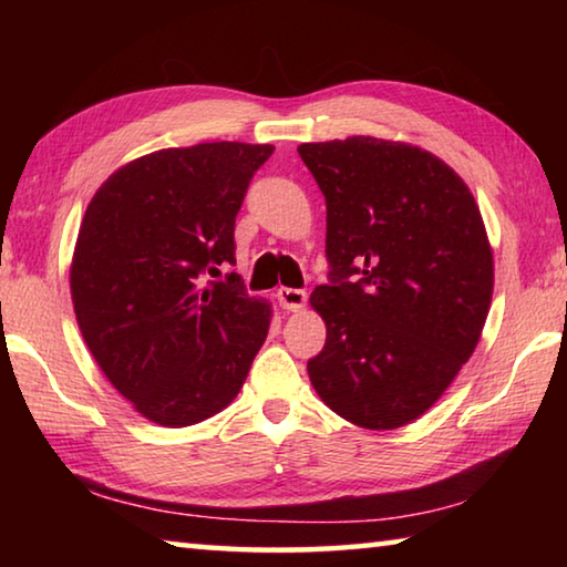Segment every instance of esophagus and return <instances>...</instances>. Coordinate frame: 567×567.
Segmentation results:
<instances>
[{
  "label": "esophagus",
  "instance_id": "obj_1",
  "mask_svg": "<svg viewBox=\"0 0 567 567\" xmlns=\"http://www.w3.org/2000/svg\"><path fill=\"white\" fill-rule=\"evenodd\" d=\"M277 302H280L282 310L297 312V310H302V307H305L307 292L297 290V287H280V290H277Z\"/></svg>",
  "mask_w": 567,
  "mask_h": 567
}]
</instances>
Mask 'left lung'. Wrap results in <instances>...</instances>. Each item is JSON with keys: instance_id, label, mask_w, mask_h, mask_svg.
Instances as JSON below:
<instances>
[{"instance_id": "1", "label": "left lung", "mask_w": 567, "mask_h": 567, "mask_svg": "<svg viewBox=\"0 0 567 567\" xmlns=\"http://www.w3.org/2000/svg\"><path fill=\"white\" fill-rule=\"evenodd\" d=\"M328 205V324L312 388L368 430L417 420L470 360L493 297V252L463 179L430 152L375 137L297 147Z\"/></svg>"}]
</instances>
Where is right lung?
Here are the masks:
<instances>
[{
  "instance_id": "obj_1",
  "label": "right lung",
  "mask_w": 567,
  "mask_h": 567,
  "mask_svg": "<svg viewBox=\"0 0 567 567\" xmlns=\"http://www.w3.org/2000/svg\"><path fill=\"white\" fill-rule=\"evenodd\" d=\"M272 145L205 142L140 157L84 213L72 302L104 375L147 420L195 425L243 388L270 328L235 265V217Z\"/></svg>"
}]
</instances>
